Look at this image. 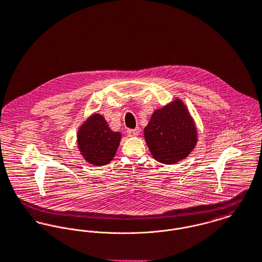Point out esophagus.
Instances as JSON below:
<instances>
[{
  "mask_svg": "<svg viewBox=\"0 0 262 262\" xmlns=\"http://www.w3.org/2000/svg\"><path fill=\"white\" fill-rule=\"evenodd\" d=\"M140 133V128L137 127V128H128L126 130V134L128 137H137Z\"/></svg>",
  "mask_w": 262,
  "mask_h": 262,
  "instance_id": "1",
  "label": "esophagus"
}]
</instances>
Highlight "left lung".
Instances as JSON below:
<instances>
[{"instance_id": "1", "label": "left lung", "mask_w": 262, "mask_h": 262, "mask_svg": "<svg viewBox=\"0 0 262 262\" xmlns=\"http://www.w3.org/2000/svg\"><path fill=\"white\" fill-rule=\"evenodd\" d=\"M144 133L151 155L164 164L185 159L197 142L194 122L180 100L156 111Z\"/></svg>"}]
</instances>
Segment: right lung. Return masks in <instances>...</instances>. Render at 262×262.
Instances as JSON below:
<instances>
[{
	"label": "right lung",
	"instance_id": "right-lung-1",
	"mask_svg": "<svg viewBox=\"0 0 262 262\" xmlns=\"http://www.w3.org/2000/svg\"><path fill=\"white\" fill-rule=\"evenodd\" d=\"M77 138L84 159L93 166H102L115 157L121 136L108 127L104 117L93 115L80 127Z\"/></svg>",
	"mask_w": 262,
	"mask_h": 262
}]
</instances>
